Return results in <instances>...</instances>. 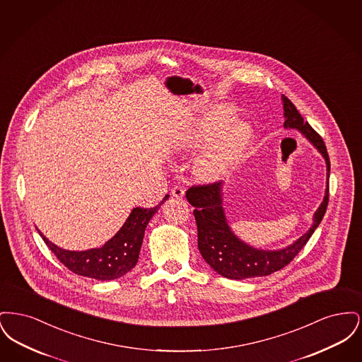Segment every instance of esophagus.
Returning a JSON list of instances; mask_svg holds the SVG:
<instances>
[{
    "instance_id": "1",
    "label": "esophagus",
    "mask_w": 362,
    "mask_h": 362,
    "mask_svg": "<svg viewBox=\"0 0 362 362\" xmlns=\"http://www.w3.org/2000/svg\"><path fill=\"white\" fill-rule=\"evenodd\" d=\"M171 194H173V197L175 198H183V195H185V189H182V187H179V186H175L171 189Z\"/></svg>"
}]
</instances>
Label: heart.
<instances>
[{
  "label": "heart",
  "mask_w": 362,
  "mask_h": 362,
  "mask_svg": "<svg viewBox=\"0 0 362 362\" xmlns=\"http://www.w3.org/2000/svg\"><path fill=\"white\" fill-rule=\"evenodd\" d=\"M235 110L221 105L201 123L197 137H205L216 132L225 122L233 118ZM251 138V130L244 122H233L214 139L211 146L198 160L197 168L204 177H217L232 165L245 151Z\"/></svg>",
  "instance_id": "heart-1"
}]
</instances>
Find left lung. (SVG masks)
Segmentation results:
<instances>
[{
    "label": "left lung",
    "instance_id": "obj_1",
    "mask_svg": "<svg viewBox=\"0 0 362 362\" xmlns=\"http://www.w3.org/2000/svg\"><path fill=\"white\" fill-rule=\"evenodd\" d=\"M282 103L285 117L284 127L298 130L326 160V195L319 209L315 211L313 224L307 233L282 250L269 251L245 244L230 230L223 207V182L189 187L186 191V198L195 207L194 217L198 228L199 252L214 272L229 279L270 276L288 266L310 240L327 210L329 157L325 141L310 127L308 122H304L294 104L285 95H282Z\"/></svg>",
    "mask_w": 362,
    "mask_h": 362
}]
</instances>
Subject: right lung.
<instances>
[{"label":"right lung","mask_w":362,"mask_h":362,"mask_svg":"<svg viewBox=\"0 0 362 362\" xmlns=\"http://www.w3.org/2000/svg\"><path fill=\"white\" fill-rule=\"evenodd\" d=\"M167 198L168 195H165V198L155 207L133 209L117 235L100 248L68 251L52 244L40 230L37 232L52 254L74 274L99 281L117 279L129 273L137 264L145 228Z\"/></svg>","instance_id":"1"}]
</instances>
